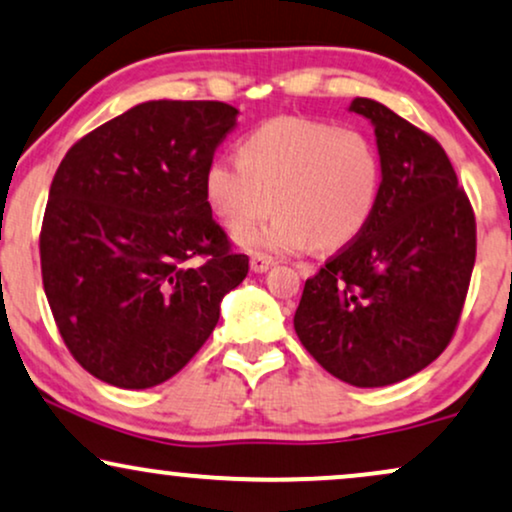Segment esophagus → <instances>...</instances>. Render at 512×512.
<instances>
[{
    "mask_svg": "<svg viewBox=\"0 0 512 512\" xmlns=\"http://www.w3.org/2000/svg\"><path fill=\"white\" fill-rule=\"evenodd\" d=\"M271 264H274V260H271V257H267V255H262V252H255V255L250 257V269L255 271V274H264V271H267Z\"/></svg>",
    "mask_w": 512,
    "mask_h": 512,
    "instance_id": "esophagus-1",
    "label": "esophagus"
}]
</instances>
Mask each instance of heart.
I'll use <instances>...</instances> for the list:
<instances>
[{
    "label": "heart",
    "mask_w": 512,
    "mask_h": 512,
    "mask_svg": "<svg viewBox=\"0 0 512 512\" xmlns=\"http://www.w3.org/2000/svg\"><path fill=\"white\" fill-rule=\"evenodd\" d=\"M383 191V158L368 134L312 118H276L252 129L241 155L217 153L205 167L203 196L245 250L276 255L340 250L364 234Z\"/></svg>",
    "instance_id": "heart-1"
}]
</instances>
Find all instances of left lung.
Returning <instances> with one entry per match:
<instances>
[{"label":"left lung","mask_w":512,"mask_h":512,"mask_svg":"<svg viewBox=\"0 0 512 512\" xmlns=\"http://www.w3.org/2000/svg\"><path fill=\"white\" fill-rule=\"evenodd\" d=\"M349 111L373 125L383 158L378 208L357 241L307 278L295 333L354 387H385L449 345L475 267V215L444 148L380 101Z\"/></svg>","instance_id":"1"}]
</instances>
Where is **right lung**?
I'll use <instances>...</instances> for the list:
<instances>
[{
    "mask_svg": "<svg viewBox=\"0 0 512 512\" xmlns=\"http://www.w3.org/2000/svg\"><path fill=\"white\" fill-rule=\"evenodd\" d=\"M236 115L222 101H144L58 165L40 236L44 293L70 354L103 383L170 380L248 276L203 196Z\"/></svg>",
    "mask_w": 512,
    "mask_h": 512,
    "instance_id": "add662e5",
    "label": "right lung"
}]
</instances>
